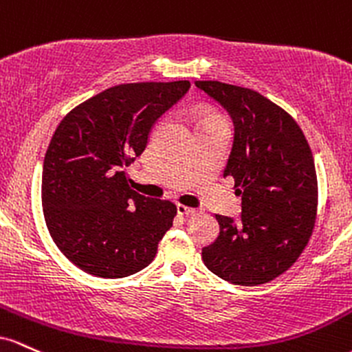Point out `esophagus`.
I'll use <instances>...</instances> for the list:
<instances>
[{
  "instance_id": "esophagus-1",
  "label": "esophagus",
  "mask_w": 352,
  "mask_h": 352,
  "mask_svg": "<svg viewBox=\"0 0 352 352\" xmlns=\"http://www.w3.org/2000/svg\"><path fill=\"white\" fill-rule=\"evenodd\" d=\"M196 212H197L196 208H189V206H184V204H177V214L192 216V214H196Z\"/></svg>"
}]
</instances>
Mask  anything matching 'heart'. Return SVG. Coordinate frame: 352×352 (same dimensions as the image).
<instances>
[{
    "label": "heart",
    "instance_id": "heart-1",
    "mask_svg": "<svg viewBox=\"0 0 352 352\" xmlns=\"http://www.w3.org/2000/svg\"><path fill=\"white\" fill-rule=\"evenodd\" d=\"M208 121H224V120L221 116H216V114H211V116L204 118V120L201 121V123H208Z\"/></svg>",
    "mask_w": 352,
    "mask_h": 352
}]
</instances>
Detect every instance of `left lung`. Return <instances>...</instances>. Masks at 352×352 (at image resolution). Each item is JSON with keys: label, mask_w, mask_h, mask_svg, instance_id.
<instances>
[{"label": "left lung", "mask_w": 352, "mask_h": 352, "mask_svg": "<svg viewBox=\"0 0 352 352\" xmlns=\"http://www.w3.org/2000/svg\"><path fill=\"white\" fill-rule=\"evenodd\" d=\"M195 85L234 126L224 176L234 177L243 209L238 219L216 214L219 234L203 248V261L228 283H270L293 266L313 232L318 208L313 153L293 118L258 91L219 81Z\"/></svg>", "instance_id": "obj_1"}]
</instances>
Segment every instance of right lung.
Instances as JSON below:
<instances>
[{
    "mask_svg": "<svg viewBox=\"0 0 352 352\" xmlns=\"http://www.w3.org/2000/svg\"><path fill=\"white\" fill-rule=\"evenodd\" d=\"M189 88V81L113 86L66 114L51 138L41 179L46 226L88 274L126 278L155 259L176 204L133 191L126 168Z\"/></svg>",
    "mask_w": 352,
    "mask_h": 352,
    "instance_id": "add662e5",
    "label": "right lung"
}]
</instances>
